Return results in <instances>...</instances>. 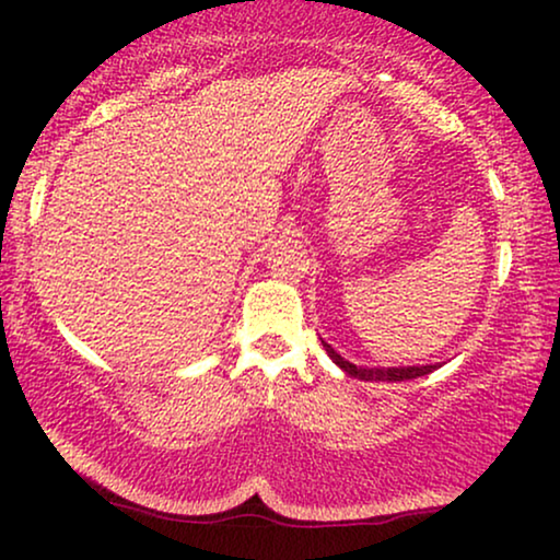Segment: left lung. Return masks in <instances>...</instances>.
<instances>
[{
	"mask_svg": "<svg viewBox=\"0 0 560 560\" xmlns=\"http://www.w3.org/2000/svg\"><path fill=\"white\" fill-rule=\"evenodd\" d=\"M324 343L326 354L334 359L336 364L341 366L343 372L351 374V377L357 380H366V382H402V380H416V377H423V374H431L435 370V364H428V366H374V370H366V366H357L343 359L341 354H336L331 349V343L320 341Z\"/></svg>",
	"mask_w": 560,
	"mask_h": 560,
	"instance_id": "left-lung-1",
	"label": "left lung"
}]
</instances>
